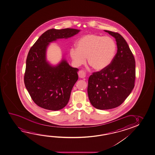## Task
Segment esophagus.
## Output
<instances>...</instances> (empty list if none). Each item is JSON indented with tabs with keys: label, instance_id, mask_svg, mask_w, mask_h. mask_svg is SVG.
<instances>
[{
	"label": "esophagus",
	"instance_id": "esophagus-1",
	"mask_svg": "<svg viewBox=\"0 0 155 155\" xmlns=\"http://www.w3.org/2000/svg\"><path fill=\"white\" fill-rule=\"evenodd\" d=\"M79 77L81 78H84L86 76L85 72L83 70H80L78 72Z\"/></svg>",
	"mask_w": 155,
	"mask_h": 155
}]
</instances>
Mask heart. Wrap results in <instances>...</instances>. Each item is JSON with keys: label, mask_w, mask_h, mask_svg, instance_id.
Instances as JSON below:
<instances>
[{"label": "heart", "mask_w": 155, "mask_h": 155, "mask_svg": "<svg viewBox=\"0 0 155 155\" xmlns=\"http://www.w3.org/2000/svg\"><path fill=\"white\" fill-rule=\"evenodd\" d=\"M76 48L70 50L74 63L79 66L85 62L93 69L101 71L110 64L114 58L116 44L112 38L95 34L83 36L77 43Z\"/></svg>", "instance_id": "b5f03b06"}]
</instances>
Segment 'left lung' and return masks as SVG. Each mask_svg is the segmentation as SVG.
I'll use <instances>...</instances> for the list:
<instances>
[{
	"label": "left lung",
	"mask_w": 155,
	"mask_h": 155,
	"mask_svg": "<svg viewBox=\"0 0 155 155\" xmlns=\"http://www.w3.org/2000/svg\"><path fill=\"white\" fill-rule=\"evenodd\" d=\"M114 37L117 52L104 69L93 72L88 81L90 102L100 110L116 108L123 103L134 87L135 61L125 39L117 32L104 30Z\"/></svg>",
	"instance_id": "left-lung-1"
}]
</instances>
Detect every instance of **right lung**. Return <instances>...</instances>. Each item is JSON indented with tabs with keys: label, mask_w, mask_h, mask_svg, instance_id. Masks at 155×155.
I'll return each mask as SVG.
<instances>
[{
	"label": "right lung",
	"mask_w": 155,
	"mask_h": 155,
	"mask_svg": "<svg viewBox=\"0 0 155 155\" xmlns=\"http://www.w3.org/2000/svg\"><path fill=\"white\" fill-rule=\"evenodd\" d=\"M79 31L70 28L48 30L30 49L24 82L32 100L41 108L56 111L68 103L72 87L78 79V69L71 67L64 58L58 65H51L46 60V49L49 43L70 38Z\"/></svg>",
	"instance_id": "right-lung-1"
}]
</instances>
